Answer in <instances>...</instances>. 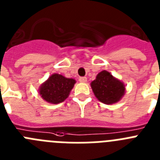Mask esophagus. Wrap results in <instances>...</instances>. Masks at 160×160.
Segmentation results:
<instances>
[{
	"label": "esophagus",
	"mask_w": 160,
	"mask_h": 160,
	"mask_svg": "<svg viewBox=\"0 0 160 160\" xmlns=\"http://www.w3.org/2000/svg\"><path fill=\"white\" fill-rule=\"evenodd\" d=\"M79 82H82V83L87 82V78L86 77H80L79 78Z\"/></svg>",
	"instance_id": "1"
}]
</instances>
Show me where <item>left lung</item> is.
<instances>
[{"label":"left lung","instance_id":"8db88e82","mask_svg":"<svg viewBox=\"0 0 160 160\" xmlns=\"http://www.w3.org/2000/svg\"><path fill=\"white\" fill-rule=\"evenodd\" d=\"M90 86L95 97L105 104L118 102L125 94V85L107 70L98 73Z\"/></svg>","mask_w":160,"mask_h":160}]
</instances>
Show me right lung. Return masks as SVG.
<instances>
[{
	"mask_svg": "<svg viewBox=\"0 0 160 160\" xmlns=\"http://www.w3.org/2000/svg\"><path fill=\"white\" fill-rule=\"evenodd\" d=\"M76 81L64 76L53 73L39 88V94L47 102L58 104L66 99Z\"/></svg>",
	"mask_w": 160,
	"mask_h": 160,
	"instance_id": "obj_1",
	"label": "right lung"
}]
</instances>
